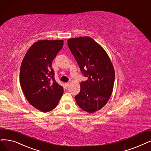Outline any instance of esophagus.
I'll list each match as a JSON object with an SVG mask.
<instances>
[{
  "mask_svg": "<svg viewBox=\"0 0 151 151\" xmlns=\"http://www.w3.org/2000/svg\"><path fill=\"white\" fill-rule=\"evenodd\" d=\"M69 83H65V88L69 87Z\"/></svg>",
  "mask_w": 151,
  "mask_h": 151,
  "instance_id": "obj_1",
  "label": "esophagus"
}]
</instances>
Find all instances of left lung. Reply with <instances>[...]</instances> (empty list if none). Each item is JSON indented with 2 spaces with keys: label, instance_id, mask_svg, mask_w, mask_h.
I'll use <instances>...</instances> for the list:
<instances>
[{
  "label": "left lung",
  "instance_id": "1",
  "mask_svg": "<svg viewBox=\"0 0 151 151\" xmlns=\"http://www.w3.org/2000/svg\"><path fill=\"white\" fill-rule=\"evenodd\" d=\"M69 49L87 80L81 83L76 103L83 111L93 113L101 109L111 95L114 69L105 50L89 37L68 40Z\"/></svg>",
  "mask_w": 151,
  "mask_h": 151
}]
</instances>
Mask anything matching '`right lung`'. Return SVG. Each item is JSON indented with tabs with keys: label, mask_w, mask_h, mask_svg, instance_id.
Masks as SVG:
<instances>
[{
	"label": "right lung",
	"mask_w": 151,
	"mask_h": 151,
	"mask_svg": "<svg viewBox=\"0 0 151 151\" xmlns=\"http://www.w3.org/2000/svg\"><path fill=\"white\" fill-rule=\"evenodd\" d=\"M64 45L63 40H38L23 58L20 71V83L29 104L42 112L56 107L64 92L56 82L52 62Z\"/></svg>",
	"instance_id": "1"
}]
</instances>
